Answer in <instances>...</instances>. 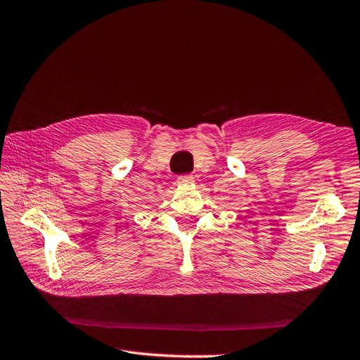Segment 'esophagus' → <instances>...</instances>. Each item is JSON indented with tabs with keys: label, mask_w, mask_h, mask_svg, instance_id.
Listing matches in <instances>:
<instances>
[{
	"label": "esophagus",
	"mask_w": 360,
	"mask_h": 360,
	"mask_svg": "<svg viewBox=\"0 0 360 360\" xmlns=\"http://www.w3.org/2000/svg\"><path fill=\"white\" fill-rule=\"evenodd\" d=\"M193 181H195L193 174H182V176L178 178L179 184H190V182H193Z\"/></svg>",
	"instance_id": "34e87169"
}]
</instances>
